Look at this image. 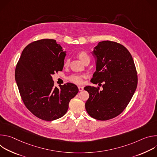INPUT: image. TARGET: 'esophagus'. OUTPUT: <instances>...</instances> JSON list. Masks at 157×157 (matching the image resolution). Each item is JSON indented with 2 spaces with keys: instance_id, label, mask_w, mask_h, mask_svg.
Listing matches in <instances>:
<instances>
[{
  "instance_id": "esophagus-1",
  "label": "esophagus",
  "mask_w": 157,
  "mask_h": 157,
  "mask_svg": "<svg viewBox=\"0 0 157 157\" xmlns=\"http://www.w3.org/2000/svg\"><path fill=\"white\" fill-rule=\"evenodd\" d=\"M78 89H79V91H82V90H83V87H82V86H78Z\"/></svg>"
}]
</instances>
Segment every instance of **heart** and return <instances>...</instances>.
Returning a JSON list of instances; mask_svg holds the SVG:
<instances>
[{
  "mask_svg": "<svg viewBox=\"0 0 157 157\" xmlns=\"http://www.w3.org/2000/svg\"><path fill=\"white\" fill-rule=\"evenodd\" d=\"M77 57L81 60L82 63L84 64L86 62H90V56L85 52V51H79L76 54ZM70 65V60L68 59H66L64 60L63 63L64 67H68ZM84 76L82 75H71L68 78V79L71 81V82H73L76 84H81L82 82V79Z\"/></svg>",
  "mask_w": 157,
  "mask_h": 157,
  "instance_id": "obj_1",
  "label": "heart"
}]
</instances>
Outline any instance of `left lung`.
I'll return each mask as SVG.
<instances>
[{"label":"left lung","mask_w":157,"mask_h":157,"mask_svg":"<svg viewBox=\"0 0 157 157\" xmlns=\"http://www.w3.org/2000/svg\"><path fill=\"white\" fill-rule=\"evenodd\" d=\"M93 55L97 58L96 71L91 82L103 89L85 87L89 94L85 107L93 118L107 121L121 114L130 101L137 86V70L128 50L119 43L101 41Z\"/></svg>","instance_id":"left-lung-1"}]
</instances>
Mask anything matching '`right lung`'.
<instances>
[{
	"label": "right lung",
	"instance_id": "add662e5",
	"mask_svg": "<svg viewBox=\"0 0 157 157\" xmlns=\"http://www.w3.org/2000/svg\"><path fill=\"white\" fill-rule=\"evenodd\" d=\"M65 55L55 40L41 39L28 44L16 65L15 78L21 100L40 119L63 117L79 91L72 83L55 86L52 75L63 70Z\"/></svg>",
	"mask_w": 157,
	"mask_h": 157
}]
</instances>
